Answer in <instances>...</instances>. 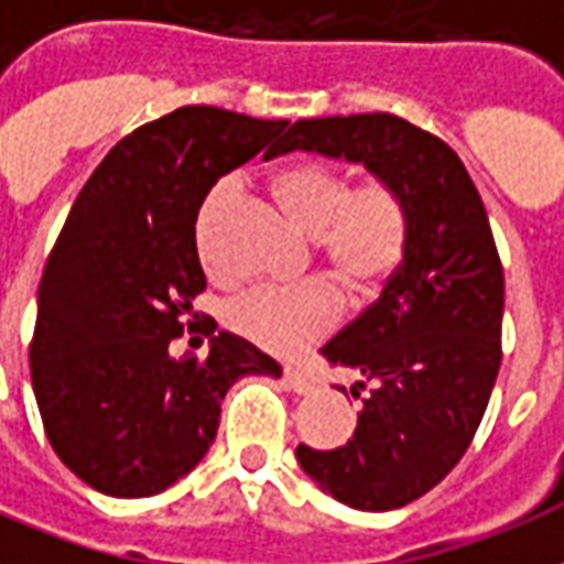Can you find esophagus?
Listing matches in <instances>:
<instances>
[{
  "instance_id": "esophagus-1",
  "label": "esophagus",
  "mask_w": 564,
  "mask_h": 564,
  "mask_svg": "<svg viewBox=\"0 0 564 564\" xmlns=\"http://www.w3.org/2000/svg\"><path fill=\"white\" fill-rule=\"evenodd\" d=\"M283 380H286V387H290L293 392H299V395H307V392H314V380L307 378L302 368L286 366V368H283Z\"/></svg>"
}]
</instances>
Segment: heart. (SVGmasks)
I'll return each instance as SVG.
<instances>
[{
    "mask_svg": "<svg viewBox=\"0 0 564 564\" xmlns=\"http://www.w3.org/2000/svg\"><path fill=\"white\" fill-rule=\"evenodd\" d=\"M283 214L307 235H319V253L344 290L368 295L402 262L408 210L399 189L380 177L350 186L344 172L326 162H293L271 177ZM238 193L235 177L210 186L198 210L196 245L214 269V223ZM341 305L326 281L295 286H259L229 305V326L271 354H295L323 338L338 323Z\"/></svg>",
    "mask_w": 564,
    "mask_h": 564,
    "instance_id": "1",
    "label": "heart"
}]
</instances>
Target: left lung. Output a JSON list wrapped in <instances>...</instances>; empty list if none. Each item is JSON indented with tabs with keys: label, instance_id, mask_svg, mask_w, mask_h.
<instances>
[{
	"label": "left lung",
	"instance_id": "8db88e82",
	"mask_svg": "<svg viewBox=\"0 0 564 564\" xmlns=\"http://www.w3.org/2000/svg\"><path fill=\"white\" fill-rule=\"evenodd\" d=\"M290 150L366 165L408 210L402 262L378 302L323 347L332 366L359 375L354 399L368 387L354 437L295 447L335 501L404 508L456 468L496 387L505 274L486 208L459 156L395 115L299 120L271 156Z\"/></svg>",
	"mask_w": 564,
	"mask_h": 564
}]
</instances>
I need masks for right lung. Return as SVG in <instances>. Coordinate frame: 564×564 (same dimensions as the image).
Listing matches in <instances>:
<instances>
[{"label": "right lung", "instance_id": "1", "mask_svg": "<svg viewBox=\"0 0 564 564\" xmlns=\"http://www.w3.org/2000/svg\"><path fill=\"white\" fill-rule=\"evenodd\" d=\"M286 120L186 105L117 141L68 210L39 283L30 347L44 432L68 471L115 498L177 484L217 437L245 375L281 366L232 332L208 356H172L205 290L196 217L223 174Z\"/></svg>", "mask_w": 564, "mask_h": 564}]
</instances>
